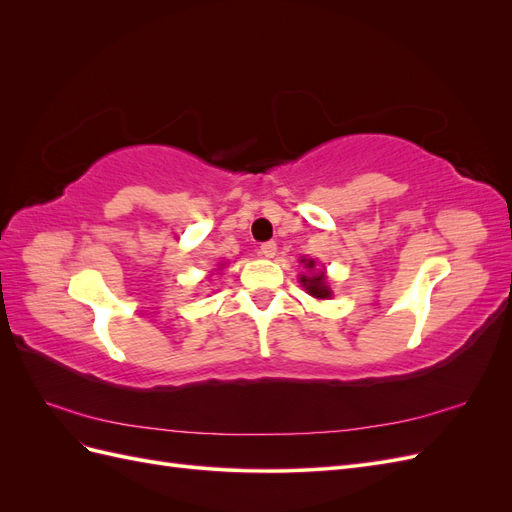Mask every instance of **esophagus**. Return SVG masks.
<instances>
[{
	"label": "esophagus",
	"instance_id": "esophagus-1",
	"mask_svg": "<svg viewBox=\"0 0 512 512\" xmlns=\"http://www.w3.org/2000/svg\"><path fill=\"white\" fill-rule=\"evenodd\" d=\"M275 254H277V243H275V241H267V243L260 245V256L273 258Z\"/></svg>",
	"mask_w": 512,
	"mask_h": 512
}]
</instances>
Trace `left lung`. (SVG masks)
<instances>
[{"instance_id": "left-lung-1", "label": "left lung", "mask_w": 512, "mask_h": 512, "mask_svg": "<svg viewBox=\"0 0 512 512\" xmlns=\"http://www.w3.org/2000/svg\"><path fill=\"white\" fill-rule=\"evenodd\" d=\"M305 262V260H303ZM307 269H314L316 267V262L314 260H307V265H305ZM301 284L305 286V290L312 294V297H316V299H329L331 297V290H329V286L324 284V275L318 271V273H314V275H303L301 277Z\"/></svg>"}]
</instances>
